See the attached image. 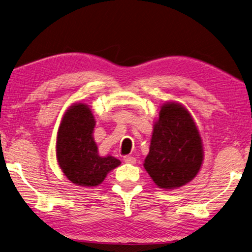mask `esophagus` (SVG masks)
I'll return each instance as SVG.
<instances>
[{"label":"esophagus","instance_id":"esophagus-1","mask_svg":"<svg viewBox=\"0 0 252 252\" xmlns=\"http://www.w3.org/2000/svg\"><path fill=\"white\" fill-rule=\"evenodd\" d=\"M123 161H125L126 163L134 164L135 162H136V159H135L134 157H132V156H126V157H123Z\"/></svg>","mask_w":252,"mask_h":252}]
</instances>
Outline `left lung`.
<instances>
[{
	"label": "left lung",
	"mask_w": 252,
	"mask_h": 252,
	"mask_svg": "<svg viewBox=\"0 0 252 252\" xmlns=\"http://www.w3.org/2000/svg\"><path fill=\"white\" fill-rule=\"evenodd\" d=\"M202 160L201 138L189 111L168 102L153 127L144 169L158 187L174 189L197 176Z\"/></svg>",
	"instance_id": "left-lung-1"
}]
</instances>
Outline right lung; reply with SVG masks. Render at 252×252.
<instances>
[{"mask_svg": "<svg viewBox=\"0 0 252 252\" xmlns=\"http://www.w3.org/2000/svg\"><path fill=\"white\" fill-rule=\"evenodd\" d=\"M94 117L88 105H72L63 116L57 139V158L66 178L81 187H96L120 165L114 157H100L93 140Z\"/></svg>", "mask_w": 252, "mask_h": 252, "instance_id": "obj_1", "label": "right lung"}]
</instances>
